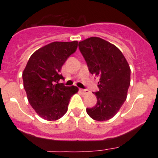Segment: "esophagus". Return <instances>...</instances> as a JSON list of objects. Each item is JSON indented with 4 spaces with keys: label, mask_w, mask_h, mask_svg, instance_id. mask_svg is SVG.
Here are the masks:
<instances>
[{
    "label": "esophagus",
    "mask_w": 158,
    "mask_h": 158,
    "mask_svg": "<svg viewBox=\"0 0 158 158\" xmlns=\"http://www.w3.org/2000/svg\"><path fill=\"white\" fill-rule=\"evenodd\" d=\"M79 90H80L81 93L84 94L88 93V90H85V89H79Z\"/></svg>",
    "instance_id": "34e87169"
}]
</instances>
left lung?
<instances>
[{"mask_svg": "<svg viewBox=\"0 0 158 158\" xmlns=\"http://www.w3.org/2000/svg\"><path fill=\"white\" fill-rule=\"evenodd\" d=\"M90 73L99 78L97 102L87 108L88 115L97 121L111 119L126 101L130 85L131 69L122 52L115 45L98 37L79 42Z\"/></svg>", "mask_w": 158, "mask_h": 158, "instance_id": "obj_1", "label": "left lung"}]
</instances>
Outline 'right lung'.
Segmentation results:
<instances>
[{"mask_svg": "<svg viewBox=\"0 0 158 158\" xmlns=\"http://www.w3.org/2000/svg\"><path fill=\"white\" fill-rule=\"evenodd\" d=\"M78 41H55L39 49L30 56L23 70V88L34 110L46 120H57L64 115L72 96L77 93L76 86L59 83L64 79L61 67L76 52Z\"/></svg>", "mask_w": 158, "mask_h": 158, "instance_id": "1", "label": "right lung"}]
</instances>
